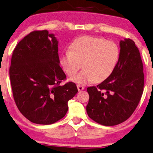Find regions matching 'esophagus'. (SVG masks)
Here are the masks:
<instances>
[{"instance_id":"1","label":"esophagus","mask_w":153,"mask_h":153,"mask_svg":"<svg viewBox=\"0 0 153 153\" xmlns=\"http://www.w3.org/2000/svg\"><path fill=\"white\" fill-rule=\"evenodd\" d=\"M77 88H78V91L79 92H80V91H82V90H83L85 89V88L83 86H81V85H78L77 86Z\"/></svg>"}]
</instances>
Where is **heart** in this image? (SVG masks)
I'll return each mask as SVG.
<instances>
[{
	"instance_id": "b5f03b06",
	"label": "heart",
	"mask_w": 153,
	"mask_h": 153,
	"mask_svg": "<svg viewBox=\"0 0 153 153\" xmlns=\"http://www.w3.org/2000/svg\"><path fill=\"white\" fill-rule=\"evenodd\" d=\"M70 48L62 52L60 64L71 77L78 72L82 63L84 69L71 79L79 85L105 80L114 73L119 61V46L101 37L80 36L71 43Z\"/></svg>"
}]
</instances>
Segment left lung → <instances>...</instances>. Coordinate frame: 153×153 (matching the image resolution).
I'll return each mask as SVG.
<instances>
[{
    "mask_svg": "<svg viewBox=\"0 0 153 153\" xmlns=\"http://www.w3.org/2000/svg\"><path fill=\"white\" fill-rule=\"evenodd\" d=\"M119 45V61L114 73L98 85L87 88L89 117L107 126L126 121L143 92V65L138 47L130 39L121 40Z\"/></svg>",
    "mask_w": 153,
    "mask_h": 153,
    "instance_id": "obj_1",
    "label": "left lung"
}]
</instances>
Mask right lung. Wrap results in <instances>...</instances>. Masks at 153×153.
I'll use <instances>...</instances> for the list:
<instances>
[{"label":"right lung","instance_id":"obj_1","mask_svg":"<svg viewBox=\"0 0 153 153\" xmlns=\"http://www.w3.org/2000/svg\"><path fill=\"white\" fill-rule=\"evenodd\" d=\"M56 37L47 30L34 31L17 44L13 53L10 79L17 108L25 118L49 125L65 117L68 102L77 92L60 67Z\"/></svg>","mask_w":153,"mask_h":153}]
</instances>
